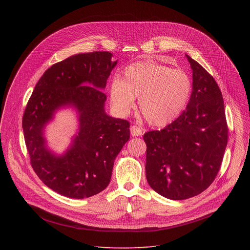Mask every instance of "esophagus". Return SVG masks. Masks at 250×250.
I'll return each mask as SVG.
<instances>
[{
  "mask_svg": "<svg viewBox=\"0 0 250 250\" xmlns=\"http://www.w3.org/2000/svg\"><path fill=\"white\" fill-rule=\"evenodd\" d=\"M130 132H131L132 136H140V135H142V133H144V129H142L138 125H133L130 126Z\"/></svg>",
  "mask_w": 250,
  "mask_h": 250,
  "instance_id": "1",
  "label": "esophagus"
}]
</instances>
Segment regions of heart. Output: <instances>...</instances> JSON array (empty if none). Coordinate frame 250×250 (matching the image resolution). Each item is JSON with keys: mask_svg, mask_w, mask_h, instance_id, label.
<instances>
[{"mask_svg": "<svg viewBox=\"0 0 250 250\" xmlns=\"http://www.w3.org/2000/svg\"><path fill=\"white\" fill-rule=\"evenodd\" d=\"M193 84L190 76L181 69L153 61L130 64L110 87L113 108L126 115L138 97L141 114L152 125L163 126L179 118L187 108Z\"/></svg>", "mask_w": 250, "mask_h": 250, "instance_id": "obj_1", "label": "heart"}]
</instances>
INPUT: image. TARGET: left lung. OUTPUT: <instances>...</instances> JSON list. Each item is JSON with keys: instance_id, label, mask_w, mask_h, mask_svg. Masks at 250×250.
Instances as JSON below:
<instances>
[{"instance_id": "left-lung-1", "label": "left lung", "mask_w": 250, "mask_h": 250, "mask_svg": "<svg viewBox=\"0 0 250 250\" xmlns=\"http://www.w3.org/2000/svg\"><path fill=\"white\" fill-rule=\"evenodd\" d=\"M193 90L186 110L161 130L144 135L149 186L170 200H185L215 180L228 145L222 92L211 75L186 54Z\"/></svg>"}]
</instances>
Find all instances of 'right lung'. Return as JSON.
Wrapping results in <instances>:
<instances>
[{
    "mask_svg": "<svg viewBox=\"0 0 250 250\" xmlns=\"http://www.w3.org/2000/svg\"><path fill=\"white\" fill-rule=\"evenodd\" d=\"M108 51L75 54L48 68L35 85L22 118L30 163L40 179L54 192L73 199L99 194L111 181L114 162L129 139V123L104 112L103 93L112 70ZM73 107L79 130L61 156L52 153L45 126L62 107Z\"/></svg>",
    "mask_w": 250,
    "mask_h": 250,
    "instance_id": "add662e5",
    "label": "right lung"
}]
</instances>
